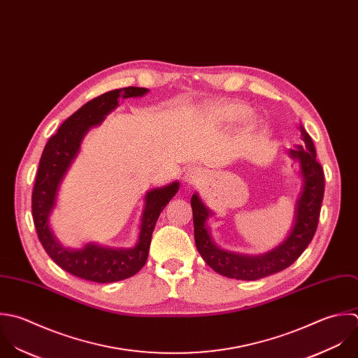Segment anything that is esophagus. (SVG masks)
<instances>
[{
    "label": "esophagus",
    "instance_id": "1",
    "mask_svg": "<svg viewBox=\"0 0 358 358\" xmlns=\"http://www.w3.org/2000/svg\"><path fill=\"white\" fill-rule=\"evenodd\" d=\"M202 177H203V173H202L201 169H198V167H189V169L187 170V173H185V178H184V180H185L188 184L195 185V184H198V182L202 181Z\"/></svg>",
    "mask_w": 358,
    "mask_h": 358
}]
</instances>
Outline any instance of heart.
Here are the masks:
<instances>
[{
	"label": "heart",
	"mask_w": 358,
	"mask_h": 358,
	"mask_svg": "<svg viewBox=\"0 0 358 358\" xmlns=\"http://www.w3.org/2000/svg\"><path fill=\"white\" fill-rule=\"evenodd\" d=\"M209 114L217 122H237L248 115V107L238 101H224L213 106Z\"/></svg>",
	"instance_id": "b5f03b06"
}]
</instances>
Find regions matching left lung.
Instances as JSON below:
<instances>
[{
    "instance_id": "left-lung-1",
    "label": "left lung",
    "mask_w": 358,
    "mask_h": 358,
    "mask_svg": "<svg viewBox=\"0 0 358 358\" xmlns=\"http://www.w3.org/2000/svg\"><path fill=\"white\" fill-rule=\"evenodd\" d=\"M304 145L290 149V156L300 162L303 191L296 205L294 224L286 240L272 251L250 257L227 252L216 247L209 234L206 220L212 212L202 203L198 194L191 198L194 216V236L196 248L203 261L219 275L237 280H258L289 268L311 243L320 220L325 191L324 169L317 160L311 136L301 127Z\"/></svg>"
}]
</instances>
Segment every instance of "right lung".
<instances>
[{"label": "right lung", "instance_id": "right-lung-1", "mask_svg": "<svg viewBox=\"0 0 358 358\" xmlns=\"http://www.w3.org/2000/svg\"><path fill=\"white\" fill-rule=\"evenodd\" d=\"M148 93L145 87H122L103 93L83 104L66 118L52 135L40 157L31 192V215L37 237L48 257L68 273L96 283H114L138 273L146 264L156 222L178 191V181L155 188L145 195L139 240L134 248H107L89 243L80 250L64 248L50 229V213L55 206L59 182L76 157L86 132L99 125L118 106L120 99Z\"/></svg>", "mask_w": 358, "mask_h": 358}]
</instances>
